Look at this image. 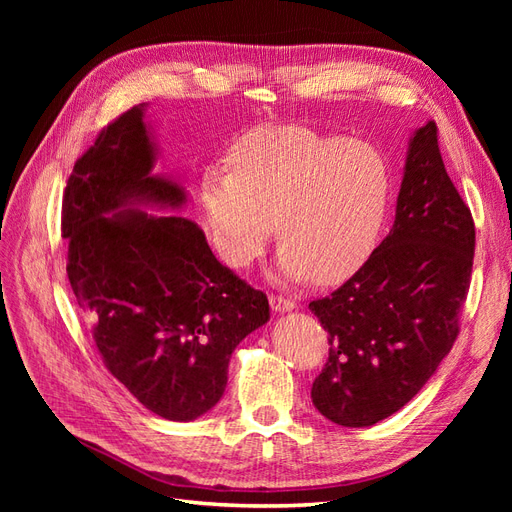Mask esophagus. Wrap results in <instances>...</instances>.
Masks as SVG:
<instances>
[{"instance_id":"1","label":"esophagus","mask_w":512,"mask_h":512,"mask_svg":"<svg viewBox=\"0 0 512 512\" xmlns=\"http://www.w3.org/2000/svg\"><path fill=\"white\" fill-rule=\"evenodd\" d=\"M269 303H271V309L273 312H292L294 309V301L284 297V294H271L269 297Z\"/></svg>"}]
</instances>
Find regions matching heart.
I'll return each instance as SVG.
<instances>
[{"label": "heart", "instance_id": "obj_1", "mask_svg": "<svg viewBox=\"0 0 512 512\" xmlns=\"http://www.w3.org/2000/svg\"><path fill=\"white\" fill-rule=\"evenodd\" d=\"M232 168L209 166L200 203L215 250L245 269L275 232L280 271L318 284L346 280L371 254L391 200V170L369 143L301 126H267L232 149Z\"/></svg>", "mask_w": 512, "mask_h": 512}]
</instances>
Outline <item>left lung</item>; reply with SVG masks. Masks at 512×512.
Masks as SVG:
<instances>
[{"label":"left lung","mask_w":512,"mask_h":512,"mask_svg":"<svg viewBox=\"0 0 512 512\" xmlns=\"http://www.w3.org/2000/svg\"><path fill=\"white\" fill-rule=\"evenodd\" d=\"M474 241L470 207L427 121L408 147L391 232L348 282L309 303L329 333V359L312 384L322 416L369 427L423 389L459 335Z\"/></svg>","instance_id":"obj_1"}]
</instances>
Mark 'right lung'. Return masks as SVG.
Wrapping results in <instances>:
<instances>
[{
    "instance_id": "add662e5",
    "label": "right lung",
    "mask_w": 512,
    "mask_h": 512,
    "mask_svg": "<svg viewBox=\"0 0 512 512\" xmlns=\"http://www.w3.org/2000/svg\"><path fill=\"white\" fill-rule=\"evenodd\" d=\"M143 111L108 123L72 168L66 271L106 369L153 414L194 421L224 395L230 354L269 320V301L213 256L198 224L128 207L185 203L151 175Z\"/></svg>"
}]
</instances>
